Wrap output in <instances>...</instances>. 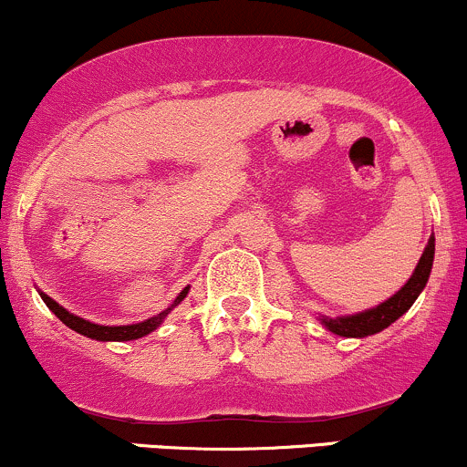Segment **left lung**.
<instances>
[{
  "instance_id": "1",
  "label": "left lung",
  "mask_w": 467,
  "mask_h": 467,
  "mask_svg": "<svg viewBox=\"0 0 467 467\" xmlns=\"http://www.w3.org/2000/svg\"><path fill=\"white\" fill-rule=\"evenodd\" d=\"M432 260H435V235H431L429 244H426L424 254H421L413 275H410L409 282L404 284L393 297L382 301V304L376 306V308L358 312V315L334 317V319L321 317V323L330 332L338 334V337H348V338H363V337H371V334L376 332H382L385 327L391 326L393 321H398L400 317H402L404 312L415 304V299L420 297V293L424 290L426 282H429Z\"/></svg>"
}]
</instances>
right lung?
Listing matches in <instances>:
<instances>
[{"instance_id":"obj_1","label":"right lung","mask_w":467,"mask_h":467,"mask_svg":"<svg viewBox=\"0 0 467 467\" xmlns=\"http://www.w3.org/2000/svg\"><path fill=\"white\" fill-rule=\"evenodd\" d=\"M188 290H190V286H185L183 290H181L179 297L174 299L166 310L159 312L157 317H150V319H146L141 323H133V326H98V323H91L87 319H80V317L71 315L69 310H65L63 306H58L57 301H54L52 297H47L46 293H38V295H41V299L46 301L47 308L52 310L54 315H57L58 319L65 323V326L71 327L74 332L82 334V337L96 338V341H135V338H141V337H146V334H150L152 330H157V327L161 326V321L168 317V312L185 299Z\"/></svg>"}]
</instances>
